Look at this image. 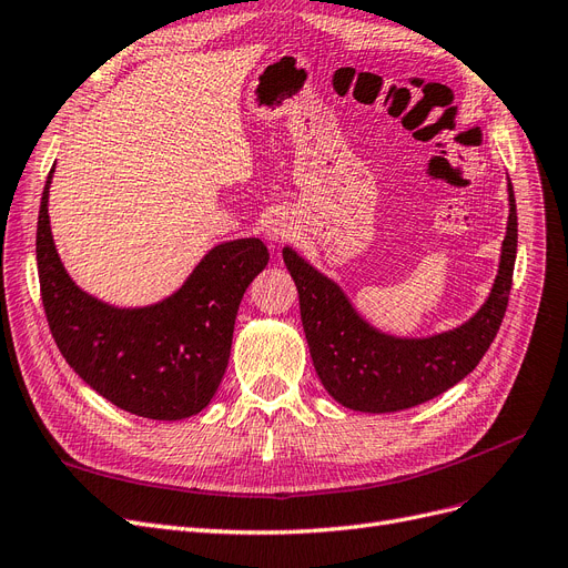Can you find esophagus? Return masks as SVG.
Here are the masks:
<instances>
[{"label": "esophagus", "mask_w": 568, "mask_h": 568, "mask_svg": "<svg viewBox=\"0 0 568 568\" xmlns=\"http://www.w3.org/2000/svg\"><path fill=\"white\" fill-rule=\"evenodd\" d=\"M290 236H292V226L290 224H285V222H271V226H268V239L271 241L285 243V241H290Z\"/></svg>", "instance_id": "1"}]
</instances>
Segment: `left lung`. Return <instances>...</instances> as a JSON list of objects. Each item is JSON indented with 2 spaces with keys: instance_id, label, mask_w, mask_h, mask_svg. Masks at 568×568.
I'll return each mask as SVG.
<instances>
[{
  "instance_id": "obj_1",
  "label": "left lung",
  "mask_w": 568,
  "mask_h": 568,
  "mask_svg": "<svg viewBox=\"0 0 568 568\" xmlns=\"http://www.w3.org/2000/svg\"><path fill=\"white\" fill-rule=\"evenodd\" d=\"M510 217L491 295L475 316L428 339H395L367 325L337 283L295 250L283 260L300 292L302 325L325 390L355 412H400L433 400L468 376L491 346L508 308L517 257V205L508 180Z\"/></svg>"
}]
</instances>
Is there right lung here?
<instances>
[{"label": "right lung", "mask_w": 568, "mask_h": 568, "mask_svg": "<svg viewBox=\"0 0 568 568\" xmlns=\"http://www.w3.org/2000/svg\"><path fill=\"white\" fill-rule=\"evenodd\" d=\"M44 184L37 222L41 304L68 365L112 405L156 422L199 414L222 382L243 292L266 266L260 239L215 245L192 276L154 306L114 308L81 292L62 268Z\"/></svg>", "instance_id": "add662e5"}]
</instances>
